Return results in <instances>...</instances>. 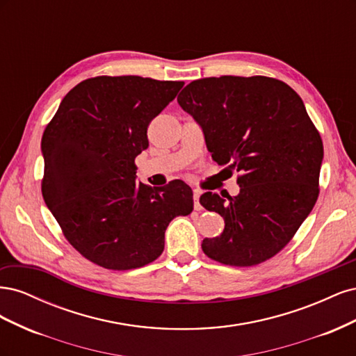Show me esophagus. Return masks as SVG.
I'll use <instances>...</instances> for the list:
<instances>
[{
    "label": "esophagus",
    "instance_id": "1",
    "mask_svg": "<svg viewBox=\"0 0 356 356\" xmlns=\"http://www.w3.org/2000/svg\"><path fill=\"white\" fill-rule=\"evenodd\" d=\"M200 190H193V200H195V209L196 211H200L202 209V204L199 203V199H200Z\"/></svg>",
    "mask_w": 356,
    "mask_h": 356
}]
</instances>
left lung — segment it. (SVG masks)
I'll return each mask as SVG.
<instances>
[{"label":"left lung","mask_w":356,"mask_h":356,"mask_svg":"<svg viewBox=\"0 0 356 356\" xmlns=\"http://www.w3.org/2000/svg\"><path fill=\"white\" fill-rule=\"evenodd\" d=\"M202 127L218 165L241 172L238 196L204 193L200 203L224 218V230L202 250L215 261L254 266L293 239L319 195L324 147L300 96L281 80L200 79L178 96Z\"/></svg>","instance_id":"left-lung-1"}]
</instances>
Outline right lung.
Returning a JSON list of instances; mask_svg holds the SVG:
<instances>
[{"instance_id": "1", "label": "right lung", "mask_w": 356, "mask_h": 356, "mask_svg": "<svg viewBox=\"0 0 356 356\" xmlns=\"http://www.w3.org/2000/svg\"><path fill=\"white\" fill-rule=\"evenodd\" d=\"M182 86L138 75L84 80L42 134V197L68 242L92 263L129 270L154 261L169 222L193 211L186 182L153 190L136 182L135 166L148 147L149 122Z\"/></svg>"}]
</instances>
